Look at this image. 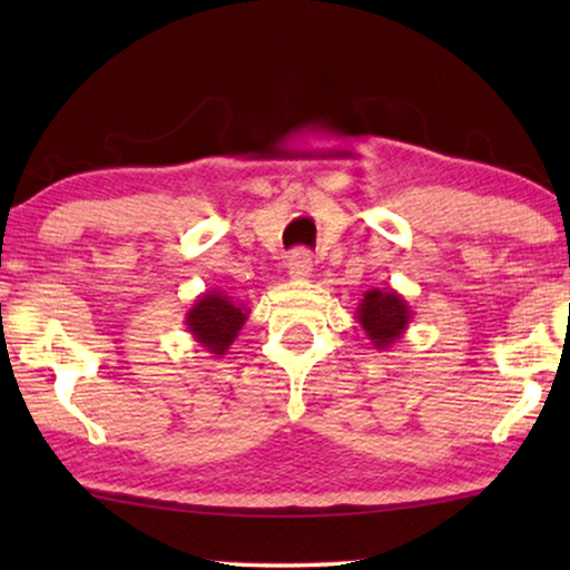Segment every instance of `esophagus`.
<instances>
[{
	"instance_id": "34e87169",
	"label": "esophagus",
	"mask_w": 570,
	"mask_h": 570,
	"mask_svg": "<svg viewBox=\"0 0 570 570\" xmlns=\"http://www.w3.org/2000/svg\"><path fill=\"white\" fill-rule=\"evenodd\" d=\"M287 275L293 279H311V275H314V259H311V254L293 252L291 259H287Z\"/></svg>"
}]
</instances>
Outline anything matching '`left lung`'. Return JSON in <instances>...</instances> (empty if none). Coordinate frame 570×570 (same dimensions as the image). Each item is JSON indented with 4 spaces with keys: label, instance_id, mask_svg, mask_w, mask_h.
<instances>
[{
    "label": "left lung",
    "instance_id": "1",
    "mask_svg": "<svg viewBox=\"0 0 570 570\" xmlns=\"http://www.w3.org/2000/svg\"><path fill=\"white\" fill-rule=\"evenodd\" d=\"M357 324L376 350H389L410 330L412 308L392 287H373L363 293V301L355 311Z\"/></svg>",
    "mask_w": 570,
    "mask_h": 570
}]
</instances>
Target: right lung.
<instances>
[{
  "label": "right lung",
  "mask_w": 570,
  "mask_h": 570,
  "mask_svg": "<svg viewBox=\"0 0 570 570\" xmlns=\"http://www.w3.org/2000/svg\"><path fill=\"white\" fill-rule=\"evenodd\" d=\"M248 314L252 311L244 303L230 301V295L207 291L186 311L184 324L202 350H207L213 357H223L236 342L238 332L244 330Z\"/></svg>",
  "instance_id": "add662e5"
}]
</instances>
